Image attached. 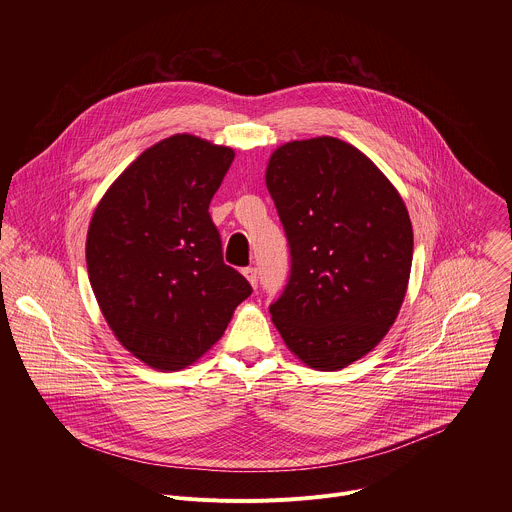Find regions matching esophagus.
I'll use <instances>...</instances> for the list:
<instances>
[{"label":"esophagus","mask_w":512,"mask_h":512,"mask_svg":"<svg viewBox=\"0 0 512 512\" xmlns=\"http://www.w3.org/2000/svg\"><path fill=\"white\" fill-rule=\"evenodd\" d=\"M243 275L247 277V281H249L253 287H257L259 277H257V269H255V267H247V269H243Z\"/></svg>","instance_id":"esophagus-1"}]
</instances>
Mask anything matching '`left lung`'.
<instances>
[{
  "mask_svg": "<svg viewBox=\"0 0 512 512\" xmlns=\"http://www.w3.org/2000/svg\"><path fill=\"white\" fill-rule=\"evenodd\" d=\"M265 184L291 255L271 320L310 369L340 371L385 338L405 300V202L367 156L328 135L279 145Z\"/></svg>",
  "mask_w": 512,
  "mask_h": 512,
  "instance_id": "8db88e82",
  "label": "left lung"
}]
</instances>
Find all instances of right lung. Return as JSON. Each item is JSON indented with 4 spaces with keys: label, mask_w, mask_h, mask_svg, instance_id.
Instances as JSON below:
<instances>
[{
    "label": "right lung",
    "mask_w": 512,
    "mask_h": 512,
    "mask_svg": "<svg viewBox=\"0 0 512 512\" xmlns=\"http://www.w3.org/2000/svg\"><path fill=\"white\" fill-rule=\"evenodd\" d=\"M233 160L227 145L176 133L137 156L93 212L95 298L121 346L152 369L190 367L253 291L225 265L208 214Z\"/></svg>",
    "instance_id": "1"
}]
</instances>
